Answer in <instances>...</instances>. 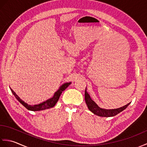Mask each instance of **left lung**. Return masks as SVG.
I'll use <instances>...</instances> for the list:
<instances>
[{
  "instance_id": "obj_1",
  "label": "left lung",
  "mask_w": 147,
  "mask_h": 147,
  "mask_svg": "<svg viewBox=\"0 0 147 147\" xmlns=\"http://www.w3.org/2000/svg\"><path fill=\"white\" fill-rule=\"evenodd\" d=\"M85 100L89 110L94 114L100 117H112L116 115L121 112L124 111V109H126L127 106L131 104V102H129L123 107L114 109H106L101 108L90 97L88 93L86 92V88L85 92Z\"/></svg>"
}]
</instances>
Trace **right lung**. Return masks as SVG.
I'll use <instances>...</instances> for the list:
<instances>
[{"label":"right lung","instance_id":"right-lung-1","mask_svg":"<svg viewBox=\"0 0 147 147\" xmlns=\"http://www.w3.org/2000/svg\"><path fill=\"white\" fill-rule=\"evenodd\" d=\"M71 83V82L64 83L63 85H62L60 87H59V88L57 90V91H56L55 92L54 96H53L52 98L47 100L46 101L40 103V104L33 105H29L27 103L24 102L23 100L20 98V96H18V95L13 91V90H12L11 88L10 89L11 90V92L12 93V94L14 95V96L20 102L24 107H26L28 110L32 111H40L45 110V109H48L54 107L55 105L56 104V103L58 102L62 92H63L64 90H65V88H67V87Z\"/></svg>","mask_w":147,"mask_h":147}]
</instances>
